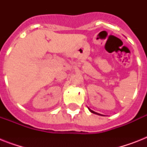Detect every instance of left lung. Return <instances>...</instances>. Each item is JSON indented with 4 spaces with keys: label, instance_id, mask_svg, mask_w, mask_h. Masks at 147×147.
I'll return each mask as SVG.
<instances>
[{
    "label": "left lung",
    "instance_id": "obj_1",
    "mask_svg": "<svg viewBox=\"0 0 147 147\" xmlns=\"http://www.w3.org/2000/svg\"><path fill=\"white\" fill-rule=\"evenodd\" d=\"M89 111L91 112H92V113H93V114H98V113H96V112H94V111H92V110H91V109H89ZM99 115H100V114H99Z\"/></svg>",
    "mask_w": 147,
    "mask_h": 147
}]
</instances>
